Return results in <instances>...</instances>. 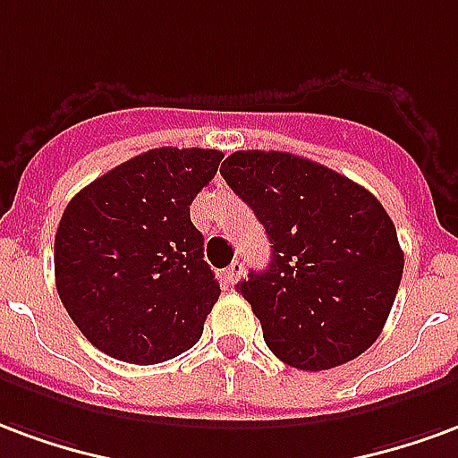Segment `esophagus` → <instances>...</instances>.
<instances>
[{
  "label": "esophagus",
  "mask_w": 458,
  "mask_h": 458,
  "mask_svg": "<svg viewBox=\"0 0 458 458\" xmlns=\"http://www.w3.org/2000/svg\"><path fill=\"white\" fill-rule=\"evenodd\" d=\"M242 276H243V263L242 261H232V266L225 270V280L229 283V285H233V283L242 278Z\"/></svg>",
  "instance_id": "obj_1"
}]
</instances>
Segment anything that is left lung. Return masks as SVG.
<instances>
[{
	"label": "left lung",
	"mask_w": 458,
	"mask_h": 458,
	"mask_svg": "<svg viewBox=\"0 0 458 458\" xmlns=\"http://www.w3.org/2000/svg\"><path fill=\"white\" fill-rule=\"evenodd\" d=\"M219 173L270 242L268 268L236 285L261 319L266 346L300 370L361 356L383 332L405 266L383 205L293 153L236 151Z\"/></svg>",
	"instance_id": "left-lung-1"
}]
</instances>
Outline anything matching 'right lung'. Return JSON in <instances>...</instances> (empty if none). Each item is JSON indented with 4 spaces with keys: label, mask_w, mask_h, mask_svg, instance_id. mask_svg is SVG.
<instances>
[{
    "label": "right lung",
    "mask_w": 458,
    "mask_h": 458,
    "mask_svg": "<svg viewBox=\"0 0 458 458\" xmlns=\"http://www.w3.org/2000/svg\"><path fill=\"white\" fill-rule=\"evenodd\" d=\"M212 148H151L72 197L55 232V288L92 346L151 366L192 349L219 300L190 222L216 175Z\"/></svg>",
    "instance_id": "1"
}]
</instances>
